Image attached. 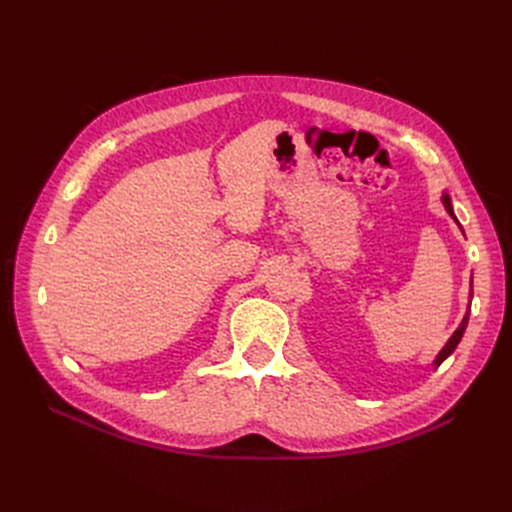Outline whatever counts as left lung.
<instances>
[{
    "instance_id": "8db88e82",
    "label": "left lung",
    "mask_w": 512,
    "mask_h": 512,
    "mask_svg": "<svg viewBox=\"0 0 512 512\" xmlns=\"http://www.w3.org/2000/svg\"><path fill=\"white\" fill-rule=\"evenodd\" d=\"M442 200H444V207H446V211L448 213H451L453 215V218H455V213H453V207H451V198H448L446 194L442 196ZM455 222H457V218H455ZM470 299H472V294H470ZM468 320H470V312L466 314V316H463V320H461V324H459V329L453 333V337L451 339H448V342H446V346L440 350V354H438V359L436 361H433V365H436V367H440L442 365V361L444 359H448V356H451L453 354V350L457 348V344L461 342V337H463V331H466V327H468Z\"/></svg>"
}]
</instances>
